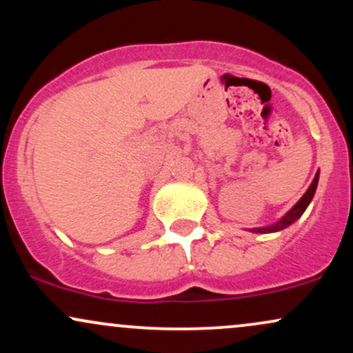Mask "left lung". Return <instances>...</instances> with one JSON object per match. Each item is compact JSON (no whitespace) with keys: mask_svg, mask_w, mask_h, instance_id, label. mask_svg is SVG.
Segmentation results:
<instances>
[{"mask_svg":"<svg viewBox=\"0 0 353 353\" xmlns=\"http://www.w3.org/2000/svg\"><path fill=\"white\" fill-rule=\"evenodd\" d=\"M317 184H319V171H317V174H315L314 181H312V184L309 185V189L305 190V194H303L301 199H299L297 204H295L294 208L285 214V216L279 219V221L274 222V224L265 225V228L250 229V232H255V234H270V232H279V230H282V229L289 228V225H292L294 222L297 221V219L301 217L303 212H305V209L309 208V204L312 202V199H314L315 190H317Z\"/></svg>","mask_w":353,"mask_h":353,"instance_id":"left-lung-1","label":"left lung"}]
</instances>
